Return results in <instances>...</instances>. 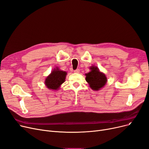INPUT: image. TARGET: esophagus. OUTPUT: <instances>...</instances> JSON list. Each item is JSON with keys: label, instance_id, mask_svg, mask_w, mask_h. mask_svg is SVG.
Returning <instances> with one entry per match:
<instances>
[{"label": "esophagus", "instance_id": "obj_1", "mask_svg": "<svg viewBox=\"0 0 149 149\" xmlns=\"http://www.w3.org/2000/svg\"><path fill=\"white\" fill-rule=\"evenodd\" d=\"M74 72L75 73H79V72H80V69H76V70H74Z\"/></svg>", "mask_w": 149, "mask_h": 149}]
</instances>
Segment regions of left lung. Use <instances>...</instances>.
<instances>
[{"label": "left lung", "mask_w": 149, "mask_h": 149, "mask_svg": "<svg viewBox=\"0 0 149 149\" xmlns=\"http://www.w3.org/2000/svg\"><path fill=\"white\" fill-rule=\"evenodd\" d=\"M90 70L89 72L85 74L86 81L93 90L98 91L105 85L107 81V77L95 66H91Z\"/></svg>", "instance_id": "obj_1"}]
</instances>
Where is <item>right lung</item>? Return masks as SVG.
<instances>
[{"instance_id": "add662e5", "label": "right lung", "mask_w": 149, "mask_h": 149, "mask_svg": "<svg viewBox=\"0 0 149 149\" xmlns=\"http://www.w3.org/2000/svg\"><path fill=\"white\" fill-rule=\"evenodd\" d=\"M67 72L56 68L54 69L45 80V85L52 90H58L62 84L65 81Z\"/></svg>"}]
</instances>
